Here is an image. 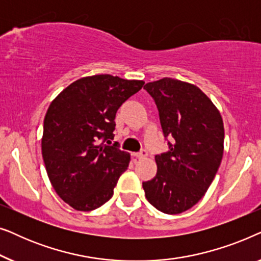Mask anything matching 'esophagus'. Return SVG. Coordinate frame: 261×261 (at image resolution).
Instances as JSON below:
<instances>
[{
	"instance_id": "obj_1",
	"label": "esophagus",
	"mask_w": 261,
	"mask_h": 261,
	"mask_svg": "<svg viewBox=\"0 0 261 261\" xmlns=\"http://www.w3.org/2000/svg\"><path fill=\"white\" fill-rule=\"evenodd\" d=\"M135 156H137V158L138 159H145L146 158V156H147V152H146L145 151V149H142V151L141 152H139V153H135V154H134Z\"/></svg>"
}]
</instances>
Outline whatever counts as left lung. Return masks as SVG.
<instances>
[{
	"label": "left lung",
	"mask_w": 261,
	"mask_h": 261,
	"mask_svg": "<svg viewBox=\"0 0 261 261\" xmlns=\"http://www.w3.org/2000/svg\"><path fill=\"white\" fill-rule=\"evenodd\" d=\"M154 98L170 151L155 155L156 174L144 181L147 201L160 212L180 214L208 190L223 155L222 116L208 96L194 84L162 78L144 87Z\"/></svg>",
	"instance_id": "obj_1"
}]
</instances>
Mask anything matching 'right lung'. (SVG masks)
<instances>
[{
	"label": "right lung",
	"mask_w": 261,
	"mask_h": 261,
	"mask_svg": "<svg viewBox=\"0 0 261 261\" xmlns=\"http://www.w3.org/2000/svg\"><path fill=\"white\" fill-rule=\"evenodd\" d=\"M144 84L95 74L74 81L49 105L42 158L53 189L73 209L90 212L112 198L130 154L105 141L114 139L117 109Z\"/></svg>",
	"instance_id": "add662e5"
}]
</instances>
